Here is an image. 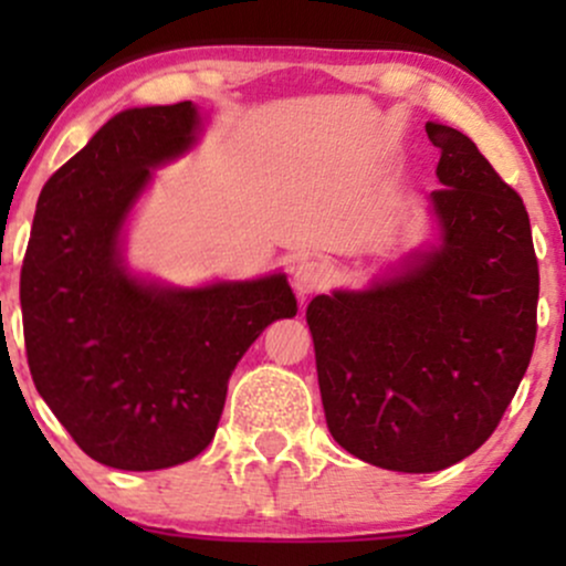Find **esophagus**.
Instances as JSON below:
<instances>
[{"mask_svg":"<svg viewBox=\"0 0 566 566\" xmlns=\"http://www.w3.org/2000/svg\"><path fill=\"white\" fill-rule=\"evenodd\" d=\"M292 282H295L297 295H314L333 282V269L322 261H303L292 274Z\"/></svg>","mask_w":566,"mask_h":566,"instance_id":"obj_1","label":"esophagus"}]
</instances>
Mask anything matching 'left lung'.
Returning <instances> with one entry per match:
<instances>
[{"instance_id":"left-lung-1","label":"left lung","mask_w":566,"mask_h":566,"mask_svg":"<svg viewBox=\"0 0 566 566\" xmlns=\"http://www.w3.org/2000/svg\"><path fill=\"white\" fill-rule=\"evenodd\" d=\"M426 133L441 151L439 247L305 311L329 433L401 473L450 469L492 437L530 367L541 292L522 197L469 135Z\"/></svg>"}]
</instances>
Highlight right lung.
Masks as SVG:
<instances>
[{
    "instance_id": "add662e5",
    "label": "right lung",
    "mask_w": 566,
    "mask_h": 566,
    "mask_svg": "<svg viewBox=\"0 0 566 566\" xmlns=\"http://www.w3.org/2000/svg\"><path fill=\"white\" fill-rule=\"evenodd\" d=\"M197 127L191 101L116 114L36 201L21 269L31 378L80 450L112 469L197 458L216 437L237 361L271 322L297 314L284 274L199 290L127 274L129 207Z\"/></svg>"
}]
</instances>
